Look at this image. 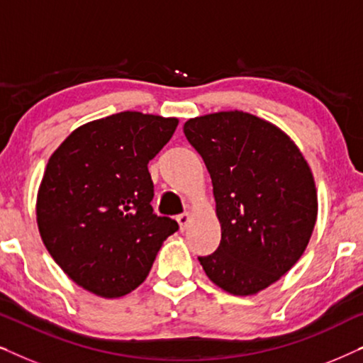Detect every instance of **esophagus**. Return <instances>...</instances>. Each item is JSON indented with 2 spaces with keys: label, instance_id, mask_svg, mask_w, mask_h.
<instances>
[{
  "label": "esophagus",
  "instance_id": "34e87169",
  "mask_svg": "<svg viewBox=\"0 0 363 363\" xmlns=\"http://www.w3.org/2000/svg\"><path fill=\"white\" fill-rule=\"evenodd\" d=\"M177 221H178V225H180L182 230H185V228L188 226V223L191 221V215L190 213H182V215L177 216Z\"/></svg>",
  "mask_w": 363,
  "mask_h": 363
}]
</instances>
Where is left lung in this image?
Here are the masks:
<instances>
[{
    "mask_svg": "<svg viewBox=\"0 0 363 363\" xmlns=\"http://www.w3.org/2000/svg\"><path fill=\"white\" fill-rule=\"evenodd\" d=\"M210 172L221 242L198 257L211 282L252 296L304 255L317 220L309 163L274 123L242 111L206 113L183 125Z\"/></svg>",
    "mask_w": 363,
    "mask_h": 363,
    "instance_id": "left-lung-1",
    "label": "left lung"
}]
</instances>
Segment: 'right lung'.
<instances>
[{"label":"right lung","mask_w":363,"mask_h":363,"mask_svg":"<svg viewBox=\"0 0 363 363\" xmlns=\"http://www.w3.org/2000/svg\"><path fill=\"white\" fill-rule=\"evenodd\" d=\"M177 125L175 117L113 113L77 127L49 158L36 201L39 235L82 289L106 299L137 289L178 230L153 213L147 167Z\"/></svg>","instance_id":"obj_1"}]
</instances>
